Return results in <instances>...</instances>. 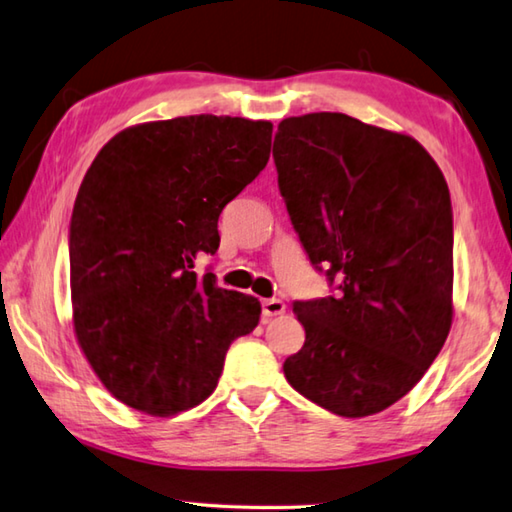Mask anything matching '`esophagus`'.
Returning <instances> with one entry per match:
<instances>
[{"instance_id": "obj_1", "label": "esophagus", "mask_w": 512, "mask_h": 512, "mask_svg": "<svg viewBox=\"0 0 512 512\" xmlns=\"http://www.w3.org/2000/svg\"><path fill=\"white\" fill-rule=\"evenodd\" d=\"M284 311H286V304L282 300H277V297H271V300L262 302L264 318H275V315H282Z\"/></svg>"}]
</instances>
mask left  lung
Here are the masks:
<instances>
[{
  "label": "left lung",
  "instance_id": "1",
  "mask_svg": "<svg viewBox=\"0 0 512 512\" xmlns=\"http://www.w3.org/2000/svg\"><path fill=\"white\" fill-rule=\"evenodd\" d=\"M273 159L288 217L338 293L295 302L304 347L284 376L338 416L387 410L423 378L452 327V206L412 136L347 114L277 125Z\"/></svg>",
  "mask_w": 512,
  "mask_h": 512
}]
</instances>
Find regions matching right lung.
<instances>
[{"label": "right lung", "mask_w": 512, "mask_h": 512, "mask_svg": "<svg viewBox=\"0 0 512 512\" xmlns=\"http://www.w3.org/2000/svg\"><path fill=\"white\" fill-rule=\"evenodd\" d=\"M271 136L268 120H154L87 170L69 230L73 329L120 403L152 416L203 403L230 342L257 327L255 297L194 264L217 253L221 210L264 170Z\"/></svg>", "instance_id": "add662e5"}]
</instances>
